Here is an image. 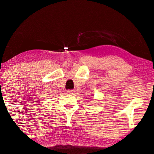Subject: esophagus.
Segmentation results:
<instances>
[{
  "label": "esophagus",
  "mask_w": 154,
  "mask_h": 154,
  "mask_svg": "<svg viewBox=\"0 0 154 154\" xmlns=\"http://www.w3.org/2000/svg\"><path fill=\"white\" fill-rule=\"evenodd\" d=\"M67 93H69V94H73L75 91L74 90H69H69L67 91Z\"/></svg>",
  "instance_id": "1"
}]
</instances>
